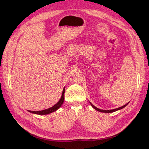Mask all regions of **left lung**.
I'll list each match as a JSON object with an SVG mask.
<instances>
[{
  "mask_svg": "<svg viewBox=\"0 0 149 149\" xmlns=\"http://www.w3.org/2000/svg\"><path fill=\"white\" fill-rule=\"evenodd\" d=\"M129 103V102H128ZM128 103L127 104H125L124 106H122V107H118V108H117V109H112V110H102V109H98V108H97L96 107H95L94 106H93L92 104L90 102V104H91V106L94 108V109H96V111H100V112H107V113H110V112H115V111H118V110H119V109H123V108H124V107H125L126 106H127V104H128Z\"/></svg>",
  "mask_w": 149,
  "mask_h": 149,
  "instance_id": "obj_1",
  "label": "left lung"
}]
</instances>
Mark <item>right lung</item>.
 Returning <instances> with one entry per match:
<instances>
[{
    "label": "right lung",
    "instance_id": "right-lung-1",
    "mask_svg": "<svg viewBox=\"0 0 149 149\" xmlns=\"http://www.w3.org/2000/svg\"><path fill=\"white\" fill-rule=\"evenodd\" d=\"M65 91V88H64L63 90L61 97L60 100V101H58L55 105H54L53 107H49V108H48V109H47L45 110H42V111H28L31 112V113H33V114H39V115H45V114H50V113H52V112L56 111L61 106L62 104L64 102Z\"/></svg>",
    "mask_w": 149,
    "mask_h": 149
}]
</instances>
